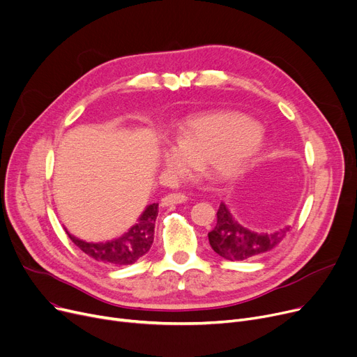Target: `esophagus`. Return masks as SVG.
Returning <instances> with one entry per match:
<instances>
[{
    "label": "esophagus",
    "instance_id": "1",
    "mask_svg": "<svg viewBox=\"0 0 357 357\" xmlns=\"http://www.w3.org/2000/svg\"><path fill=\"white\" fill-rule=\"evenodd\" d=\"M187 200V197L183 195V193H170L161 199L160 204L162 207H167V206H173V204H180V203H184Z\"/></svg>",
    "mask_w": 357,
    "mask_h": 357
}]
</instances>
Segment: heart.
Instances as JSON below:
<instances>
[{"label": "heart", "mask_w": 357, "mask_h": 357, "mask_svg": "<svg viewBox=\"0 0 357 357\" xmlns=\"http://www.w3.org/2000/svg\"><path fill=\"white\" fill-rule=\"evenodd\" d=\"M177 144L162 146V165L183 177L204 162L218 181L239 177L264 150L266 137L252 119L236 112H215L190 118L176 135Z\"/></svg>", "instance_id": "heart-1"}]
</instances>
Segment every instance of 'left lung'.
I'll use <instances>...</instances> for the list:
<instances>
[{"mask_svg": "<svg viewBox=\"0 0 357 357\" xmlns=\"http://www.w3.org/2000/svg\"><path fill=\"white\" fill-rule=\"evenodd\" d=\"M218 223L207 234L208 243L215 252L227 261H245L257 258L274 249L285 238L289 226L272 234H259L245 227L223 202L218 208Z\"/></svg>", "mask_w": 357, "mask_h": 357, "instance_id": "left-lung-1", "label": "left lung"}]
</instances>
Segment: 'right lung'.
I'll return each instance as SVG.
<instances>
[{
	"label": "right lung",
	"instance_id": "right-lung-1",
	"mask_svg": "<svg viewBox=\"0 0 357 357\" xmlns=\"http://www.w3.org/2000/svg\"><path fill=\"white\" fill-rule=\"evenodd\" d=\"M158 215V203L145 207L138 222L119 238L108 242H85L66 234L72 242L91 258L109 265H131L149 252L154 241V226Z\"/></svg>",
	"mask_w": 357,
	"mask_h": 357
}]
</instances>
